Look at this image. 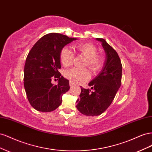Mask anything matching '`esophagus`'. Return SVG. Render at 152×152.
Returning <instances> with one entry per match:
<instances>
[{
	"instance_id": "34e87169",
	"label": "esophagus",
	"mask_w": 152,
	"mask_h": 152,
	"mask_svg": "<svg viewBox=\"0 0 152 152\" xmlns=\"http://www.w3.org/2000/svg\"><path fill=\"white\" fill-rule=\"evenodd\" d=\"M74 85H75V84H73L72 82H71V81L70 82V86L71 87H73V86H74Z\"/></svg>"
}]
</instances>
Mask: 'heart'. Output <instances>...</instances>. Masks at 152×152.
Segmentation results:
<instances>
[{
  "mask_svg": "<svg viewBox=\"0 0 152 152\" xmlns=\"http://www.w3.org/2000/svg\"><path fill=\"white\" fill-rule=\"evenodd\" d=\"M80 54L87 58L85 66H88L93 72H97L103 65V58L97 54L98 50L95 45L91 43H82L76 47ZM74 59V54L68 48H63L61 52L60 59L64 66H70ZM65 77L75 84H80L88 80L90 73L87 69L73 68L66 72Z\"/></svg>",
  "mask_w": 152,
  "mask_h": 152,
  "instance_id": "heart-1",
  "label": "heart"
}]
</instances>
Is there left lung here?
<instances>
[{
  "label": "left lung",
  "instance_id": "left-lung-1",
  "mask_svg": "<svg viewBox=\"0 0 152 152\" xmlns=\"http://www.w3.org/2000/svg\"><path fill=\"white\" fill-rule=\"evenodd\" d=\"M96 40L102 42L104 50V65L98 75L88 84L94 91L81 87L80 98L76 102L77 110L87 116L103 113L112 103L121 85L122 66L117 53L104 39Z\"/></svg>",
  "mask_w": 152,
  "mask_h": 152
}]
</instances>
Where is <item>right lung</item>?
<instances>
[{"label":"right lung","instance_id":"right-lung-1","mask_svg":"<svg viewBox=\"0 0 152 152\" xmlns=\"http://www.w3.org/2000/svg\"><path fill=\"white\" fill-rule=\"evenodd\" d=\"M77 39L57 33L48 34L33 46L26 59L24 87L30 104L36 110L49 112L62 103V96L70 89L69 80L58 72L60 55L66 45ZM59 78L54 86L51 80Z\"/></svg>","mask_w":152,"mask_h":152}]
</instances>
